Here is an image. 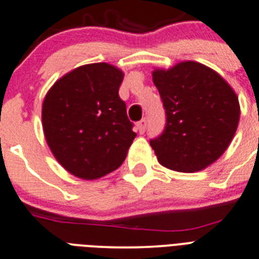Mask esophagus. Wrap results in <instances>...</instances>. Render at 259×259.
<instances>
[{"label":"esophagus","mask_w":259,"mask_h":259,"mask_svg":"<svg viewBox=\"0 0 259 259\" xmlns=\"http://www.w3.org/2000/svg\"><path fill=\"white\" fill-rule=\"evenodd\" d=\"M147 124H148L147 119H142V120H140V121L137 124L138 130H139L140 134H144V133H145V130H147Z\"/></svg>","instance_id":"obj_1"}]
</instances>
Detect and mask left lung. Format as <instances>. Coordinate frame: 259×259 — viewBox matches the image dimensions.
<instances>
[{"label": "left lung", "mask_w": 259, "mask_h": 259, "mask_svg": "<svg viewBox=\"0 0 259 259\" xmlns=\"http://www.w3.org/2000/svg\"><path fill=\"white\" fill-rule=\"evenodd\" d=\"M153 82L165 111L162 134L150 139L160 164L196 172L227 150L239 122V101L232 87L196 62L155 69Z\"/></svg>", "instance_id": "1"}]
</instances>
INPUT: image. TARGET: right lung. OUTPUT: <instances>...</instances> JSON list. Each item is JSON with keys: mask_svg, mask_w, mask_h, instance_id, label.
Instances as JSON below:
<instances>
[{"mask_svg": "<svg viewBox=\"0 0 259 259\" xmlns=\"http://www.w3.org/2000/svg\"><path fill=\"white\" fill-rule=\"evenodd\" d=\"M124 74L107 63L76 68L57 81L42 102L45 139L69 173L95 180L122 164L137 137L120 99Z\"/></svg>", "mask_w": 259, "mask_h": 259, "instance_id": "1", "label": "right lung"}]
</instances>
